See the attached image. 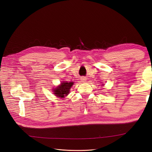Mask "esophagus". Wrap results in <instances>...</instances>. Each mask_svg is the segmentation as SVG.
Masks as SVG:
<instances>
[{
	"label": "esophagus",
	"mask_w": 152,
	"mask_h": 152,
	"mask_svg": "<svg viewBox=\"0 0 152 152\" xmlns=\"http://www.w3.org/2000/svg\"><path fill=\"white\" fill-rule=\"evenodd\" d=\"M81 80H82V82H86V78L85 77H82V79H81Z\"/></svg>",
	"instance_id": "esophagus-1"
}]
</instances>
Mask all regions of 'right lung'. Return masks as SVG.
Segmentation results:
<instances>
[{
  "mask_svg": "<svg viewBox=\"0 0 152 152\" xmlns=\"http://www.w3.org/2000/svg\"><path fill=\"white\" fill-rule=\"evenodd\" d=\"M73 84V82H63V83H61V86H59V87H58V88L54 90V94H56V96H58V97L64 98V96L68 95Z\"/></svg>",
  "mask_w": 152,
  "mask_h": 152,
  "instance_id": "obj_1",
  "label": "right lung"
}]
</instances>
